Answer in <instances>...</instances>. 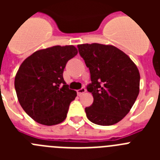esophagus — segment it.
<instances>
[{"label": "esophagus", "instance_id": "1", "mask_svg": "<svg viewBox=\"0 0 160 160\" xmlns=\"http://www.w3.org/2000/svg\"><path fill=\"white\" fill-rule=\"evenodd\" d=\"M86 88L85 87H82L81 89H79V90H77V93H78V95H82V94H84L85 92H86Z\"/></svg>", "mask_w": 160, "mask_h": 160}]
</instances>
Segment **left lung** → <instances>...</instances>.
<instances>
[{
    "mask_svg": "<svg viewBox=\"0 0 160 160\" xmlns=\"http://www.w3.org/2000/svg\"><path fill=\"white\" fill-rule=\"evenodd\" d=\"M79 54L89 68L91 82L87 85L92 94V105L85 108L93 123L111 126L128 114L139 93L140 75L128 55L113 46L82 44Z\"/></svg>",
    "mask_w": 160,
    "mask_h": 160,
    "instance_id": "8db88e82",
    "label": "left lung"
}]
</instances>
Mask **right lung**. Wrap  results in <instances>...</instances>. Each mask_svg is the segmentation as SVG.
Returning a JSON list of instances; mask_svg holds the SVG:
<instances>
[{"label":"right lung","instance_id":"obj_1","mask_svg":"<svg viewBox=\"0 0 160 160\" xmlns=\"http://www.w3.org/2000/svg\"><path fill=\"white\" fill-rule=\"evenodd\" d=\"M78 53L73 46H56L30 55L20 66L14 87L24 111L36 122L56 125L66 118L70 104L77 96L63 78L69 60Z\"/></svg>","mask_w":160,"mask_h":160}]
</instances>
